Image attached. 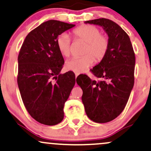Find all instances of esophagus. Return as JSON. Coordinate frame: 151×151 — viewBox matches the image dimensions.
Instances as JSON below:
<instances>
[{"label": "esophagus", "instance_id": "obj_1", "mask_svg": "<svg viewBox=\"0 0 151 151\" xmlns=\"http://www.w3.org/2000/svg\"><path fill=\"white\" fill-rule=\"evenodd\" d=\"M79 75V74H77V73H75V76H76V77H77V76Z\"/></svg>", "mask_w": 151, "mask_h": 151}]
</instances>
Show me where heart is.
I'll return each mask as SVG.
<instances>
[{
	"mask_svg": "<svg viewBox=\"0 0 151 151\" xmlns=\"http://www.w3.org/2000/svg\"><path fill=\"white\" fill-rule=\"evenodd\" d=\"M72 33L77 39L86 42L84 50L85 55L69 60L66 62L65 67L67 70L79 74L85 72L91 67L94 63V59L96 61H100L104 58L108 51L109 40L106 36L101 34L98 27L91 25H81L74 29ZM57 45L64 57L70 56L71 38L67 32L59 35Z\"/></svg>",
	"mask_w": 151,
	"mask_h": 151,
	"instance_id": "b5f03b06",
	"label": "heart"
}]
</instances>
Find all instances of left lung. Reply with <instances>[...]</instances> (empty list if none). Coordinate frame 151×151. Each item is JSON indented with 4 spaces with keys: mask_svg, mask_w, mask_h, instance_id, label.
Listing matches in <instances>:
<instances>
[{
    "mask_svg": "<svg viewBox=\"0 0 151 151\" xmlns=\"http://www.w3.org/2000/svg\"><path fill=\"white\" fill-rule=\"evenodd\" d=\"M85 23L102 27L108 35L109 48L92 73L101 80H92L86 74L77 78L81 88L83 104L87 116L96 123L114 120L125 108L134 84L135 53L126 32L118 24L106 18Z\"/></svg>",
    "mask_w": 151,
    "mask_h": 151,
    "instance_id": "obj_1",
    "label": "left lung"
}]
</instances>
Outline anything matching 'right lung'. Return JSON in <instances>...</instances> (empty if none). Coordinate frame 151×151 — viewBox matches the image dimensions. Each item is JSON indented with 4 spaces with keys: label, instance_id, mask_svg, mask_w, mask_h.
Masks as SVG:
<instances>
[{
    "label": "right lung",
    "instance_id": "add662e5",
    "mask_svg": "<svg viewBox=\"0 0 151 151\" xmlns=\"http://www.w3.org/2000/svg\"><path fill=\"white\" fill-rule=\"evenodd\" d=\"M74 26L55 20L42 22L27 35L19 52L18 85L22 101L31 116L45 125L63 120L65 103L75 84L72 72L60 74L65 60L57 45L58 36Z\"/></svg>",
    "mask_w": 151,
    "mask_h": 151
}]
</instances>
